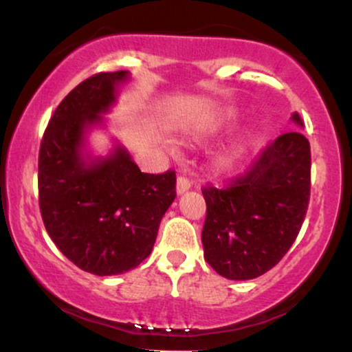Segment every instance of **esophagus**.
<instances>
[{
    "mask_svg": "<svg viewBox=\"0 0 352 352\" xmlns=\"http://www.w3.org/2000/svg\"><path fill=\"white\" fill-rule=\"evenodd\" d=\"M188 188H190V180L185 179V177H179V179H177V187H175L177 195H184Z\"/></svg>",
    "mask_w": 352,
    "mask_h": 352,
    "instance_id": "obj_1",
    "label": "esophagus"
}]
</instances>
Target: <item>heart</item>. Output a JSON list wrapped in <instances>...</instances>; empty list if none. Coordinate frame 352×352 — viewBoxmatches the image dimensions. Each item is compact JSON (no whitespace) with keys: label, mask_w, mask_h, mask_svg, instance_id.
<instances>
[{"label":"heart","mask_w":352,"mask_h":352,"mask_svg":"<svg viewBox=\"0 0 352 352\" xmlns=\"http://www.w3.org/2000/svg\"><path fill=\"white\" fill-rule=\"evenodd\" d=\"M232 117H233L232 111L225 112V114H221V116H217L207 129H200V131L192 132V134H190V139L197 144H201V142H205V140L212 139V137H215L218 132L225 127V124H227ZM240 157H241L240 145L228 148V151L221 152L220 155L215 159V168L220 173L233 172L236 168L238 162H240Z\"/></svg>","instance_id":"b5f03b06"}]
</instances>
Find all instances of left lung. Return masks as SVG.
Segmentation results:
<instances>
[{"mask_svg":"<svg viewBox=\"0 0 352 352\" xmlns=\"http://www.w3.org/2000/svg\"><path fill=\"white\" fill-rule=\"evenodd\" d=\"M292 120L302 129L294 112ZM311 188L309 142L300 131L278 137L227 188H204V256L228 280H253L272 270L296 240Z\"/></svg>","mask_w":352,"mask_h":352,"instance_id":"8db88e82","label":"left lung"}]
</instances>
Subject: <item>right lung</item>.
<instances>
[{
    "mask_svg": "<svg viewBox=\"0 0 352 352\" xmlns=\"http://www.w3.org/2000/svg\"><path fill=\"white\" fill-rule=\"evenodd\" d=\"M129 79V71H116L82 80L56 109L39 148L44 227L64 256L98 276L142 263L175 200V172L142 173L117 139L107 155L89 147Z\"/></svg>",
    "mask_w": 352,
    "mask_h": 352,
    "instance_id": "obj_1",
    "label": "right lung"
}]
</instances>
